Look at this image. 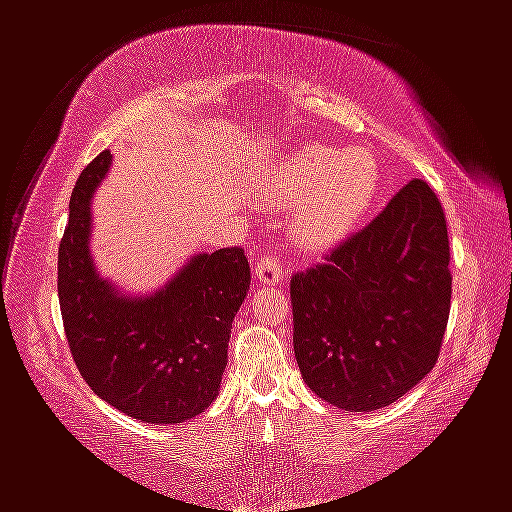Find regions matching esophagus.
<instances>
[{"label":"esophagus","instance_id":"obj_1","mask_svg":"<svg viewBox=\"0 0 512 512\" xmlns=\"http://www.w3.org/2000/svg\"><path fill=\"white\" fill-rule=\"evenodd\" d=\"M255 280L259 285H278L285 278V266L280 264L278 257H262L259 262L255 264Z\"/></svg>","mask_w":512,"mask_h":512}]
</instances>
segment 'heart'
<instances>
[{"label":"heart","mask_w":512,"mask_h":512,"mask_svg":"<svg viewBox=\"0 0 512 512\" xmlns=\"http://www.w3.org/2000/svg\"><path fill=\"white\" fill-rule=\"evenodd\" d=\"M255 186L273 207H294L289 234L301 248L326 250L368 216L381 188V165L365 144L335 149L310 142L271 160L257 172Z\"/></svg>","instance_id":"1"}]
</instances>
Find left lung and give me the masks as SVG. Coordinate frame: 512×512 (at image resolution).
I'll list each match as a JSON object with an SVG mask.
<instances>
[{
    "instance_id": "left-lung-1",
    "label": "left lung",
    "mask_w": 512,
    "mask_h": 512,
    "mask_svg": "<svg viewBox=\"0 0 512 512\" xmlns=\"http://www.w3.org/2000/svg\"><path fill=\"white\" fill-rule=\"evenodd\" d=\"M444 209L414 179L368 227L292 278L294 356L310 391L345 411L402 398L437 363L451 312Z\"/></svg>"
}]
</instances>
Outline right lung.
<instances>
[{
  "instance_id": "1",
  "label": "right lung",
  "mask_w": 512,
  "mask_h": 512,
  "mask_svg": "<svg viewBox=\"0 0 512 512\" xmlns=\"http://www.w3.org/2000/svg\"><path fill=\"white\" fill-rule=\"evenodd\" d=\"M110 163L103 151L82 170L59 243L68 347L91 391L114 409L144 423H183L216 400L250 266L241 248H223L193 255L154 294H121L89 250V202Z\"/></svg>"
}]
</instances>
